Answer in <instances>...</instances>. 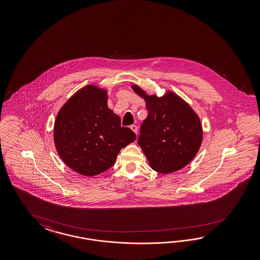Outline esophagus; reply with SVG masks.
I'll use <instances>...</instances> for the list:
<instances>
[{
    "label": "esophagus",
    "mask_w": 260,
    "mask_h": 260,
    "mask_svg": "<svg viewBox=\"0 0 260 260\" xmlns=\"http://www.w3.org/2000/svg\"><path fill=\"white\" fill-rule=\"evenodd\" d=\"M131 128H132V131L134 132V134H138V126H136V125H132Z\"/></svg>",
    "instance_id": "obj_1"
}]
</instances>
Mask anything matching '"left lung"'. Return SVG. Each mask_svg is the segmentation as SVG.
<instances>
[{
    "mask_svg": "<svg viewBox=\"0 0 260 260\" xmlns=\"http://www.w3.org/2000/svg\"><path fill=\"white\" fill-rule=\"evenodd\" d=\"M149 111L142 123L138 145L155 172L171 173L183 169L200 149L203 129L199 116L188 103L172 90L158 97L133 84Z\"/></svg>",
    "mask_w": 260,
    "mask_h": 260,
    "instance_id": "8db88e82",
    "label": "left lung"
}]
</instances>
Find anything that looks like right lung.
Returning <instances> with one entry per match:
<instances>
[{
    "mask_svg": "<svg viewBox=\"0 0 260 260\" xmlns=\"http://www.w3.org/2000/svg\"><path fill=\"white\" fill-rule=\"evenodd\" d=\"M108 91L96 85L80 88L58 111L53 138L63 163L74 172L94 176L115 163L122 148L136 139L121 126V119L108 107Z\"/></svg>",
    "mask_w": 260,
    "mask_h": 260,
    "instance_id": "right-lung-1",
    "label": "right lung"
}]
</instances>
